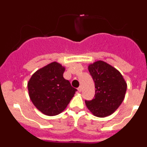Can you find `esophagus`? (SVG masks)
Listing matches in <instances>:
<instances>
[{"instance_id": "1", "label": "esophagus", "mask_w": 147, "mask_h": 147, "mask_svg": "<svg viewBox=\"0 0 147 147\" xmlns=\"http://www.w3.org/2000/svg\"><path fill=\"white\" fill-rule=\"evenodd\" d=\"M82 87L80 86V87H79V88H78V91L81 92L82 91Z\"/></svg>"}]
</instances>
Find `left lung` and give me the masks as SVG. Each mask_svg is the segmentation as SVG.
I'll use <instances>...</instances> for the list:
<instances>
[{"instance_id":"1","label":"left lung","mask_w":147,"mask_h":147,"mask_svg":"<svg viewBox=\"0 0 147 147\" xmlns=\"http://www.w3.org/2000/svg\"><path fill=\"white\" fill-rule=\"evenodd\" d=\"M95 83V96L85 100L86 106L97 117H106L115 112L122 103L127 90V83L118 70L103 61L88 66Z\"/></svg>"}]
</instances>
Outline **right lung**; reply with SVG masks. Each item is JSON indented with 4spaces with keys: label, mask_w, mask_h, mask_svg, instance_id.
Here are the masks:
<instances>
[{
    "label": "right lung",
    "mask_w": 147,
    "mask_h": 147,
    "mask_svg": "<svg viewBox=\"0 0 147 147\" xmlns=\"http://www.w3.org/2000/svg\"><path fill=\"white\" fill-rule=\"evenodd\" d=\"M64 71L60 64L51 62L36 71L28 81L30 98L45 115L52 116L62 113L77 90L64 79Z\"/></svg>",
    "instance_id": "1"
}]
</instances>
